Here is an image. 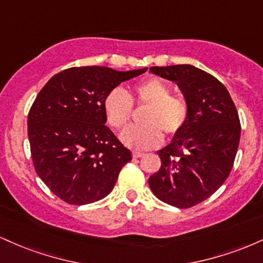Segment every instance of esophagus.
<instances>
[{
    "mask_svg": "<svg viewBox=\"0 0 263 263\" xmlns=\"http://www.w3.org/2000/svg\"><path fill=\"white\" fill-rule=\"evenodd\" d=\"M144 153L138 152V151H134V152H132V157H134V158H140V157H142Z\"/></svg>",
    "mask_w": 263,
    "mask_h": 263,
    "instance_id": "esophagus-1",
    "label": "esophagus"
}]
</instances>
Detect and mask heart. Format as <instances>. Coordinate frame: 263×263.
<instances>
[{"label": "heart", "mask_w": 263, "mask_h": 263, "mask_svg": "<svg viewBox=\"0 0 263 263\" xmlns=\"http://www.w3.org/2000/svg\"><path fill=\"white\" fill-rule=\"evenodd\" d=\"M147 106L142 115L144 125L131 126L120 135L122 143L134 149H151L159 146L162 132L176 136L185 127L189 117L188 102L172 95L171 86L158 78L141 81L129 96L120 87L108 91L104 100L106 121L115 129H121L129 122L134 104Z\"/></svg>", "instance_id": "1"}]
</instances>
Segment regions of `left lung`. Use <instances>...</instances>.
Wrapping results in <instances>:
<instances>
[{
    "instance_id": "8db88e82",
    "label": "left lung",
    "mask_w": 263,
    "mask_h": 263,
    "mask_svg": "<svg viewBox=\"0 0 263 263\" xmlns=\"http://www.w3.org/2000/svg\"><path fill=\"white\" fill-rule=\"evenodd\" d=\"M149 71L174 81L189 106L185 127L157 152L162 165L149 177V188L172 206H194L230 174L240 143L237 110L228 89L201 69L182 64L152 66Z\"/></svg>"
}]
</instances>
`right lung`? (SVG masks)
<instances>
[{"label":"right lung","mask_w":263,"mask_h":263,"mask_svg":"<svg viewBox=\"0 0 263 263\" xmlns=\"http://www.w3.org/2000/svg\"><path fill=\"white\" fill-rule=\"evenodd\" d=\"M146 70L75 66L54 75L39 91L28 114L33 165L65 203L101 200L132 159L131 151L105 126L104 100L122 81Z\"/></svg>","instance_id":"1"}]
</instances>
